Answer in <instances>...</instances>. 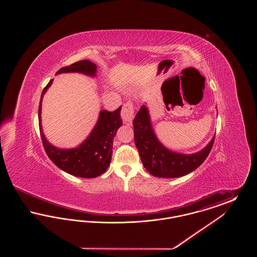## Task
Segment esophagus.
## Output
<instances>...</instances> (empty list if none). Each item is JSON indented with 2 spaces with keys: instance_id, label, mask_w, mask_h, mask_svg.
Returning a JSON list of instances; mask_svg holds the SVG:
<instances>
[{
  "instance_id": "obj_1",
  "label": "esophagus",
  "mask_w": 257,
  "mask_h": 257,
  "mask_svg": "<svg viewBox=\"0 0 257 257\" xmlns=\"http://www.w3.org/2000/svg\"><path fill=\"white\" fill-rule=\"evenodd\" d=\"M134 104L132 101H127L124 103L121 110V118L125 123H132L134 118Z\"/></svg>"
}]
</instances>
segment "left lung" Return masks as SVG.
<instances>
[{"mask_svg": "<svg viewBox=\"0 0 257 257\" xmlns=\"http://www.w3.org/2000/svg\"><path fill=\"white\" fill-rule=\"evenodd\" d=\"M133 126L135 144L144 167L150 174L160 178L180 177L195 171L207 158L215 141L213 137L207 147L192 155L172 152L157 140L145 105L137 112Z\"/></svg>", "mask_w": 257, "mask_h": 257, "instance_id": "8db88e82", "label": "left lung"}]
</instances>
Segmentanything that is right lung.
<instances>
[{"label": "right lung", "mask_w": 257, "mask_h": 257, "mask_svg": "<svg viewBox=\"0 0 257 257\" xmlns=\"http://www.w3.org/2000/svg\"><path fill=\"white\" fill-rule=\"evenodd\" d=\"M97 66L89 61H80L61 67L56 74L64 72H80L94 76ZM53 83L50 80L42 90L39 108L38 121L43 147L50 160L62 171L83 178H94L107 171L110 166L112 152V140L117 129L122 125L119 107L113 111L101 110L97 124L86 141L74 149H59L47 142L41 128V102L44 93Z\"/></svg>", "instance_id": "add662e5"}]
</instances>
